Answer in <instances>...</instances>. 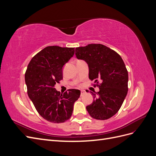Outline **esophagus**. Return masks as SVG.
Here are the masks:
<instances>
[{
    "mask_svg": "<svg viewBox=\"0 0 156 156\" xmlns=\"http://www.w3.org/2000/svg\"><path fill=\"white\" fill-rule=\"evenodd\" d=\"M85 93H86V92L84 91V90H81V96H83V95H84V94H85Z\"/></svg>",
    "mask_w": 156,
    "mask_h": 156,
    "instance_id": "34e87169",
    "label": "esophagus"
}]
</instances>
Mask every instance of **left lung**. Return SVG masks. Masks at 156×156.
I'll return each instance as SVG.
<instances>
[{
  "label": "left lung",
  "mask_w": 156,
  "mask_h": 156,
  "mask_svg": "<svg viewBox=\"0 0 156 156\" xmlns=\"http://www.w3.org/2000/svg\"><path fill=\"white\" fill-rule=\"evenodd\" d=\"M79 60L88 64V77L100 90L91 92L94 101L87 107L89 115L97 120L110 119L119 111L127 94L128 73L121 56L101 44H88L75 48Z\"/></svg>",
  "instance_id": "1"
}]
</instances>
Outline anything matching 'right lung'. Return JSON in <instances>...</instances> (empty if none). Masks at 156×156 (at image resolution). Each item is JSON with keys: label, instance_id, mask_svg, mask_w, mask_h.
Instances as JSON below:
<instances>
[{"label": "right lung", "instance_id": "add662e5", "mask_svg": "<svg viewBox=\"0 0 156 156\" xmlns=\"http://www.w3.org/2000/svg\"><path fill=\"white\" fill-rule=\"evenodd\" d=\"M75 48L48 46L33 57L25 73L27 93L40 115L52 123H62L70 119L74 103L81 94L69 89L62 94L55 84L63 79V67L73 56Z\"/></svg>", "mask_w": 156, "mask_h": 156}]
</instances>
